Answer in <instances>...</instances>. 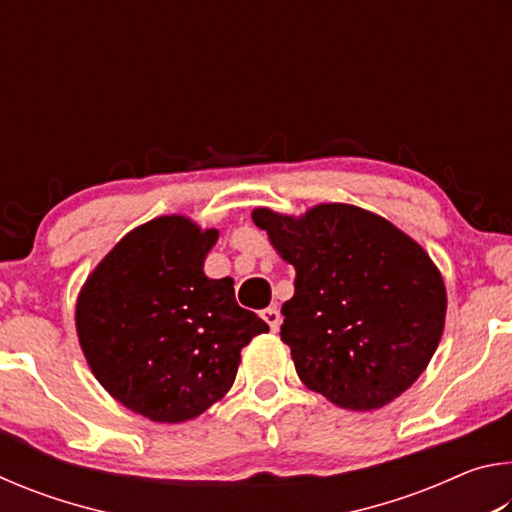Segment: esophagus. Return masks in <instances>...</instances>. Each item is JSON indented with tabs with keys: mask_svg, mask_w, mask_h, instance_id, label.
Returning <instances> with one entry per match:
<instances>
[{
	"mask_svg": "<svg viewBox=\"0 0 512 512\" xmlns=\"http://www.w3.org/2000/svg\"><path fill=\"white\" fill-rule=\"evenodd\" d=\"M259 316H262V318L266 320L268 327H271V332H277V329H280L282 316H280V311H277L275 307H266V309H262V311H259Z\"/></svg>",
	"mask_w": 512,
	"mask_h": 512,
	"instance_id": "obj_1",
	"label": "esophagus"
}]
</instances>
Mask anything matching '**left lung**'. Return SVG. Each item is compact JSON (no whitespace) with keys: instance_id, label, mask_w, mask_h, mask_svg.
I'll return each mask as SVG.
<instances>
[{"instance_id":"left-lung-1","label":"left lung","mask_w":512,"mask_h":512,"mask_svg":"<svg viewBox=\"0 0 512 512\" xmlns=\"http://www.w3.org/2000/svg\"><path fill=\"white\" fill-rule=\"evenodd\" d=\"M253 221L296 268L280 336L302 384L348 411L381 409L411 388L447 314L443 275L427 250L348 203L300 216L257 207Z\"/></svg>"}]
</instances>
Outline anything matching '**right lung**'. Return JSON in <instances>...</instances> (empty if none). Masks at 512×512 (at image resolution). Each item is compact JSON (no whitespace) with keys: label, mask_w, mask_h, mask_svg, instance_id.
Masks as SVG:
<instances>
[{"label":"right lung","mask_w":512,"mask_h":512,"mask_svg":"<svg viewBox=\"0 0 512 512\" xmlns=\"http://www.w3.org/2000/svg\"><path fill=\"white\" fill-rule=\"evenodd\" d=\"M219 230L158 216L101 259L76 298V334L99 384L126 409L178 424L235 384L241 348L268 325L203 271Z\"/></svg>","instance_id":"right-lung-1"}]
</instances>
